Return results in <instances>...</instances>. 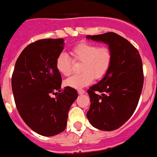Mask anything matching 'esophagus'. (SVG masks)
Here are the masks:
<instances>
[{"label": "esophagus", "mask_w": 157, "mask_h": 157, "mask_svg": "<svg viewBox=\"0 0 157 157\" xmlns=\"http://www.w3.org/2000/svg\"><path fill=\"white\" fill-rule=\"evenodd\" d=\"M78 94H83L85 93V90L82 89H79L78 90Z\"/></svg>", "instance_id": "34e87169"}]
</instances>
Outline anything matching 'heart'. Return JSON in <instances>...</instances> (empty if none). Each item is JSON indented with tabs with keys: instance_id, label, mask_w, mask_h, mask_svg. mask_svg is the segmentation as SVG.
<instances>
[{
	"instance_id": "b5f03b06",
	"label": "heart",
	"mask_w": 157,
	"mask_h": 157,
	"mask_svg": "<svg viewBox=\"0 0 157 157\" xmlns=\"http://www.w3.org/2000/svg\"><path fill=\"white\" fill-rule=\"evenodd\" d=\"M74 61L82 62L81 74L75 75L65 81L70 87L80 89L86 86L95 79H100L105 75L110 67L113 54L108 47H98L97 44L82 42L72 48L71 51ZM71 59L67 54L60 53L56 59V69L64 76H69L72 72Z\"/></svg>"
}]
</instances>
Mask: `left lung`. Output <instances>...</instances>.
Listing matches in <instances>:
<instances>
[{
  "label": "left lung",
  "mask_w": 157,
  "mask_h": 157,
  "mask_svg": "<svg viewBox=\"0 0 157 157\" xmlns=\"http://www.w3.org/2000/svg\"><path fill=\"white\" fill-rule=\"evenodd\" d=\"M86 38L108 44L113 54L105 75L87 90L90 106L86 117L96 128L115 130L130 118L137 106L144 83L142 60L136 48L117 33Z\"/></svg>",
  "instance_id": "obj_1"
}]
</instances>
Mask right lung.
<instances>
[{
    "label": "right lung",
    "mask_w": 157,
    "mask_h": 157,
    "mask_svg": "<svg viewBox=\"0 0 157 157\" xmlns=\"http://www.w3.org/2000/svg\"><path fill=\"white\" fill-rule=\"evenodd\" d=\"M63 46V39H44L32 43L17 59L12 76L15 103L21 118L42 136L63 132L68 111L78 98L74 88L61 90L62 77L56 63ZM52 94L58 95L52 98Z\"/></svg>",
    "instance_id": "right-lung-1"
}]
</instances>
